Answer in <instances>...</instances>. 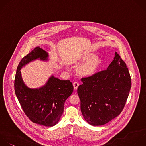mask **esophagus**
Wrapping results in <instances>:
<instances>
[{"label":"esophagus","mask_w":146,"mask_h":146,"mask_svg":"<svg viewBox=\"0 0 146 146\" xmlns=\"http://www.w3.org/2000/svg\"><path fill=\"white\" fill-rule=\"evenodd\" d=\"M79 84L78 83V82H74L73 83V86H74V90H76L77 89H78V86H79Z\"/></svg>","instance_id":"esophagus-1"}]
</instances>
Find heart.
Wrapping results in <instances>:
<instances>
[{"label": "heart", "mask_w": 146, "mask_h": 146, "mask_svg": "<svg viewBox=\"0 0 146 146\" xmlns=\"http://www.w3.org/2000/svg\"><path fill=\"white\" fill-rule=\"evenodd\" d=\"M80 64L76 68V73L82 77H91L96 74L103 64V59L91 52H85L76 60Z\"/></svg>", "instance_id": "1"}]
</instances>
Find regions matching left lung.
Masks as SVG:
<instances>
[{"label": "left lung", "mask_w": 146, "mask_h": 146, "mask_svg": "<svg viewBox=\"0 0 146 146\" xmlns=\"http://www.w3.org/2000/svg\"><path fill=\"white\" fill-rule=\"evenodd\" d=\"M78 94L84 120L90 125H102L122 111L131 87V76L125 62L115 52L106 70L82 79Z\"/></svg>", "instance_id": "1"}]
</instances>
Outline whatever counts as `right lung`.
Returning a JSON list of instances; mask_svg holds the SVG:
<instances>
[{
  "mask_svg": "<svg viewBox=\"0 0 146 146\" xmlns=\"http://www.w3.org/2000/svg\"><path fill=\"white\" fill-rule=\"evenodd\" d=\"M48 54L35 47L20 62L15 78L16 96L27 116L33 123L47 127L56 124L62 115L66 99L72 94L74 87L69 80H62L52 75L46 84L37 88L28 87L24 83L21 70L36 59L48 61Z\"/></svg>",
  "mask_w": 146,
  "mask_h": 146,
  "instance_id": "1",
  "label": "right lung"
}]
</instances>
